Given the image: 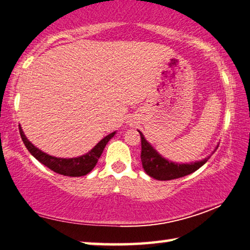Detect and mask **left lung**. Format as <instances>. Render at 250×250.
Instances as JSON below:
<instances>
[{"mask_svg": "<svg viewBox=\"0 0 250 250\" xmlns=\"http://www.w3.org/2000/svg\"><path fill=\"white\" fill-rule=\"evenodd\" d=\"M141 138V161L144 166L145 171L150 177L154 178L157 180H172L177 178H181L189 175V173L195 172L199 169L201 166H204L208 158H205L204 160L193 162V164H175V162L166 160L162 158L151 145L146 141L144 134L140 131ZM217 149V148H216Z\"/></svg>", "mask_w": 250, "mask_h": 250, "instance_id": "8db88e82", "label": "left lung"}]
</instances>
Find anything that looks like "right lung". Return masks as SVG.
I'll return each mask as SVG.
<instances>
[{
    "mask_svg": "<svg viewBox=\"0 0 250 250\" xmlns=\"http://www.w3.org/2000/svg\"><path fill=\"white\" fill-rule=\"evenodd\" d=\"M19 130L20 134H21L22 141L24 142L26 149L29 150L30 153L32 154L35 159L39 160L42 165H44L45 167L51 169L52 171L69 177H81L85 176L86 173H89L91 170L96 167L98 159L101 157L102 152H104V146L108 144L111 138L114 136V133H116L112 132L110 133L109 136L104 138V139L99 142L91 151L84 154V156L71 158V159H63V158H55L42 152L41 150L38 149L37 146H34L26 139L25 134L23 133L21 126H19Z\"/></svg>",
    "mask_w": 250,
    "mask_h": 250,
    "instance_id": "obj_1",
    "label": "right lung"
}]
</instances>
